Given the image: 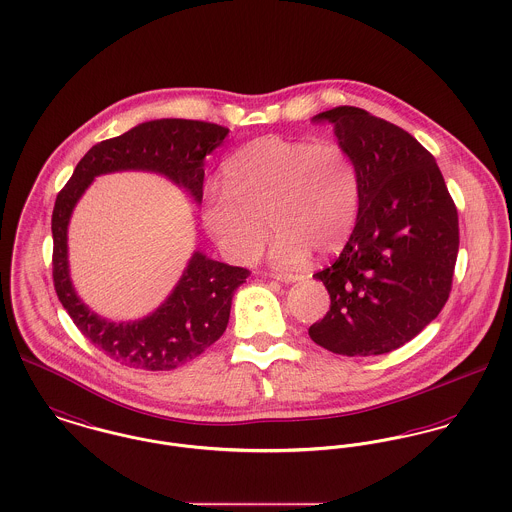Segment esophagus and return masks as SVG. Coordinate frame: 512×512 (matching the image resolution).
I'll use <instances>...</instances> for the list:
<instances>
[{"mask_svg": "<svg viewBox=\"0 0 512 512\" xmlns=\"http://www.w3.org/2000/svg\"><path fill=\"white\" fill-rule=\"evenodd\" d=\"M271 277L277 281H283V283H296L302 279V275H283V273H271Z\"/></svg>", "mask_w": 512, "mask_h": 512, "instance_id": "obj_1", "label": "esophagus"}]
</instances>
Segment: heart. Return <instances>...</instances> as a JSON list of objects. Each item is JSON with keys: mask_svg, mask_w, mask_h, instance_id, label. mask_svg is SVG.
Returning <instances> with one entry per match:
<instances>
[{"mask_svg": "<svg viewBox=\"0 0 512 512\" xmlns=\"http://www.w3.org/2000/svg\"><path fill=\"white\" fill-rule=\"evenodd\" d=\"M225 185L204 194V223L225 258L252 262L268 239L269 260L302 269L312 250L331 254L349 241L362 198L360 167L339 142L264 136L225 163Z\"/></svg>", "mask_w": 512, "mask_h": 512, "instance_id": "heart-1", "label": "heart"}]
</instances>
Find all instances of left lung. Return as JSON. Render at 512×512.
<instances>
[{
	"instance_id": "left-lung-1",
	"label": "left lung",
	"mask_w": 512,
	"mask_h": 512,
	"mask_svg": "<svg viewBox=\"0 0 512 512\" xmlns=\"http://www.w3.org/2000/svg\"><path fill=\"white\" fill-rule=\"evenodd\" d=\"M360 167V212L339 258L318 273L331 306L310 339L343 356L403 347L445 306L458 214L430 152L401 127L352 106L323 111Z\"/></svg>"
}]
</instances>
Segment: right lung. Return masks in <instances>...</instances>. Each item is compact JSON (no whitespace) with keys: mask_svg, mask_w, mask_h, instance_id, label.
Returning a JSON list of instances; mask_svg holds the SVG:
<instances>
[{"mask_svg":"<svg viewBox=\"0 0 512 512\" xmlns=\"http://www.w3.org/2000/svg\"><path fill=\"white\" fill-rule=\"evenodd\" d=\"M229 129L190 119H156L92 146L55 198L54 287L82 335L125 366L163 372L200 356L223 335L231 300L250 271L206 258L196 250L179 283L152 314L136 322H109L82 302L71 275L67 229L77 202L98 175L113 171L160 173L200 204L204 158L223 144Z\"/></svg>","mask_w":512,"mask_h":512,"instance_id":"right-lung-1","label":"right lung"}]
</instances>
